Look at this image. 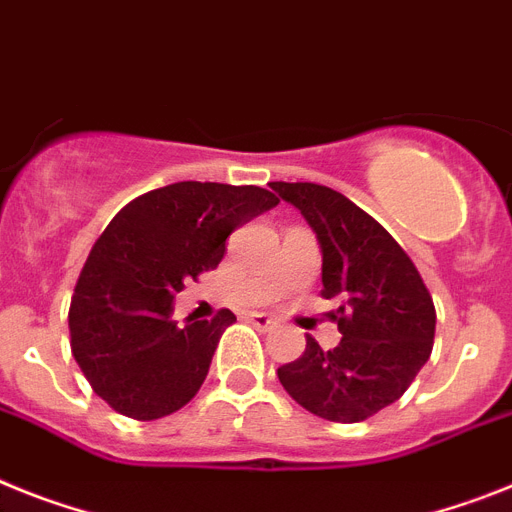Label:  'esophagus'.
<instances>
[{
  "label": "esophagus",
  "instance_id": "obj_1",
  "mask_svg": "<svg viewBox=\"0 0 512 512\" xmlns=\"http://www.w3.org/2000/svg\"><path fill=\"white\" fill-rule=\"evenodd\" d=\"M247 320L252 322L257 330H273V328H276V320H273L270 315H265V312H249Z\"/></svg>",
  "mask_w": 512,
  "mask_h": 512
}]
</instances>
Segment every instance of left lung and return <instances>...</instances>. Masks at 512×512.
Masks as SVG:
<instances>
[{
  "label": "left lung",
  "mask_w": 512,
  "mask_h": 512,
  "mask_svg": "<svg viewBox=\"0 0 512 512\" xmlns=\"http://www.w3.org/2000/svg\"><path fill=\"white\" fill-rule=\"evenodd\" d=\"M302 210L322 249V299L341 343L322 351L312 336L291 364L278 367L283 390L309 414L354 424L401 398L435 343V304L411 257L341 192L312 182L270 184Z\"/></svg>",
  "instance_id": "obj_1"
}]
</instances>
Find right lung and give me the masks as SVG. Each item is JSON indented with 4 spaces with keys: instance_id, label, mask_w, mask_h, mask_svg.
<instances>
[{
    "instance_id": "right-lung-1",
    "label": "right lung",
    "mask_w": 512,
    "mask_h": 512,
    "mask_svg": "<svg viewBox=\"0 0 512 512\" xmlns=\"http://www.w3.org/2000/svg\"><path fill=\"white\" fill-rule=\"evenodd\" d=\"M278 205L244 184L176 182L124 205L98 236L70 302V346L98 398L119 414L153 422L203 388L231 309L176 325L174 294L213 270L239 223Z\"/></svg>"
}]
</instances>
